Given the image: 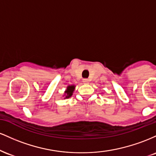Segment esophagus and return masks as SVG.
<instances>
[{"label": "esophagus", "instance_id": "obj_1", "mask_svg": "<svg viewBox=\"0 0 156 156\" xmlns=\"http://www.w3.org/2000/svg\"><path fill=\"white\" fill-rule=\"evenodd\" d=\"M83 82L84 83H89V79H83Z\"/></svg>", "mask_w": 156, "mask_h": 156}]
</instances>
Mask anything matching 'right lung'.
Instances as JSON below:
<instances>
[{
	"label": "right lung",
	"instance_id": "add662e5",
	"mask_svg": "<svg viewBox=\"0 0 156 156\" xmlns=\"http://www.w3.org/2000/svg\"><path fill=\"white\" fill-rule=\"evenodd\" d=\"M76 89V85H69L67 87V89H65L64 91V99H66V98H70L71 96L73 95V92Z\"/></svg>",
	"mask_w": 156,
	"mask_h": 156
}]
</instances>
